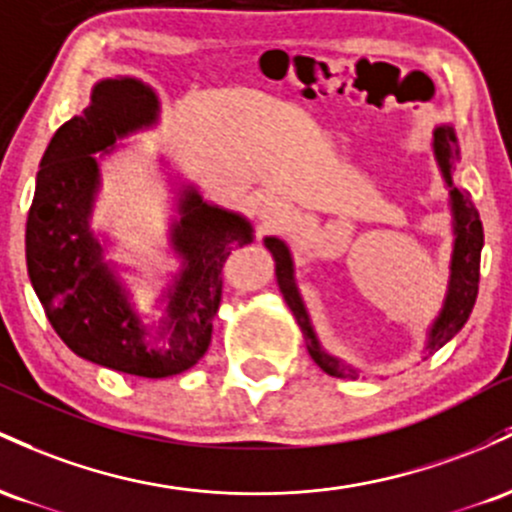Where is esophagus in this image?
Here are the masks:
<instances>
[{"label":"esophagus","mask_w":512,"mask_h":512,"mask_svg":"<svg viewBox=\"0 0 512 512\" xmlns=\"http://www.w3.org/2000/svg\"><path fill=\"white\" fill-rule=\"evenodd\" d=\"M287 215H290V208L275 195H263L256 203V217L266 227H278L280 222H285Z\"/></svg>","instance_id":"esophagus-1"}]
</instances>
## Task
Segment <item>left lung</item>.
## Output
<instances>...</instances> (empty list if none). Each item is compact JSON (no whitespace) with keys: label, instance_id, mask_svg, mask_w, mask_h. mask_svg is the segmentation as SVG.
<instances>
[{"label":"left lung","instance_id":"obj_1","mask_svg":"<svg viewBox=\"0 0 512 512\" xmlns=\"http://www.w3.org/2000/svg\"><path fill=\"white\" fill-rule=\"evenodd\" d=\"M433 154L435 162L440 166V174L445 179V186L450 188V210H452V258H450V280H447L445 302H442L440 314L435 317L428 329L426 353H435V350L445 346L455 333L467 324L469 314H472L476 292H479V263H481V249H484V227H481L479 210L474 208L472 198L467 191H459L452 183V166H455L459 157L457 135L452 125H438L433 130ZM266 249L273 254L275 261V278H278V287L283 292L287 307H290L292 317L300 324L304 341H307V350L312 360L317 363L326 375L343 377V380H358L360 370L358 367L343 363L336 355L326 353L321 346L317 331H314L312 317L307 312L300 287L295 283V263H292V254L287 244L278 237L263 239Z\"/></svg>","mask_w":512,"mask_h":512}]
</instances>
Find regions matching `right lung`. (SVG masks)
<instances>
[{
    "label": "right lung",
    "instance_id": "1",
    "mask_svg": "<svg viewBox=\"0 0 512 512\" xmlns=\"http://www.w3.org/2000/svg\"><path fill=\"white\" fill-rule=\"evenodd\" d=\"M159 120L154 89L135 77L101 79L79 116L60 125L40 159L26 222V266L45 317L79 358L125 375H179L205 355L212 319L222 300V263L234 246L254 241V227L239 212L210 205L191 183L176 200L169 227L181 271L164 290L162 317L135 309L116 263L91 229L101 188V157L116 142Z\"/></svg>",
    "mask_w": 512,
    "mask_h": 512
}]
</instances>
